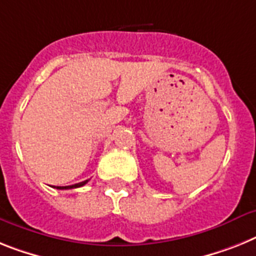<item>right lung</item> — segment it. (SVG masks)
I'll list each match as a JSON object with an SVG mask.
<instances>
[{"label": "right lung", "mask_w": 256, "mask_h": 256, "mask_svg": "<svg viewBox=\"0 0 256 256\" xmlns=\"http://www.w3.org/2000/svg\"><path fill=\"white\" fill-rule=\"evenodd\" d=\"M87 182H88V180H86V181L79 182V184H70V186H57V188H60V190H68V188H82V186H84V184H87Z\"/></svg>", "instance_id": "right-lung-1"}]
</instances>
